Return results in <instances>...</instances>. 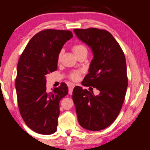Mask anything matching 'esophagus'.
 <instances>
[{
  "instance_id": "esophagus-1",
  "label": "esophagus",
  "mask_w": 150,
  "mask_h": 150,
  "mask_svg": "<svg viewBox=\"0 0 150 150\" xmlns=\"http://www.w3.org/2000/svg\"><path fill=\"white\" fill-rule=\"evenodd\" d=\"M74 87H75V85H74L73 84H70L69 86V89H68V94H73V90Z\"/></svg>"
}]
</instances>
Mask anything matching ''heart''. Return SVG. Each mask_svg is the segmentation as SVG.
I'll return each instance as SVG.
<instances>
[{
    "label": "heart",
    "instance_id": "1",
    "mask_svg": "<svg viewBox=\"0 0 150 150\" xmlns=\"http://www.w3.org/2000/svg\"><path fill=\"white\" fill-rule=\"evenodd\" d=\"M72 49H73V53H75V55L78 54V53L82 52V51H87V48H86L84 45H82V44H75V45H74L73 46ZM61 54H62L61 52H60L59 54H58V60L61 58ZM80 76V72L74 71V72H73V73H71L70 74L69 77H70V80H72L73 81H77L79 80Z\"/></svg>",
    "mask_w": 150,
    "mask_h": 150
}]
</instances>
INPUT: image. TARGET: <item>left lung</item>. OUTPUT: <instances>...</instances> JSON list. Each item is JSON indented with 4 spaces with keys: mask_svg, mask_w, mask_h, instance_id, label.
<instances>
[{
    "mask_svg": "<svg viewBox=\"0 0 150 150\" xmlns=\"http://www.w3.org/2000/svg\"><path fill=\"white\" fill-rule=\"evenodd\" d=\"M74 32L91 48L94 55L82 85L100 92L95 96L79 86L74 88L77 119L82 128L98 131L112 124L123 106L128 87L125 55L108 31L88 28L75 29Z\"/></svg>",
    "mask_w": 150,
    "mask_h": 150,
    "instance_id": "left-lung-1",
    "label": "left lung"
}]
</instances>
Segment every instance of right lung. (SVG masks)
<instances>
[{"instance_id":"obj_1","label":"right lung","mask_w":150,"mask_h":150,"mask_svg":"<svg viewBox=\"0 0 150 150\" xmlns=\"http://www.w3.org/2000/svg\"><path fill=\"white\" fill-rule=\"evenodd\" d=\"M70 31L44 30L36 34L20 56L15 79L20 114L34 132L51 135L57 130L59 102L68 93L64 82L49 92L45 75L57 70L58 56Z\"/></svg>"}]
</instances>
